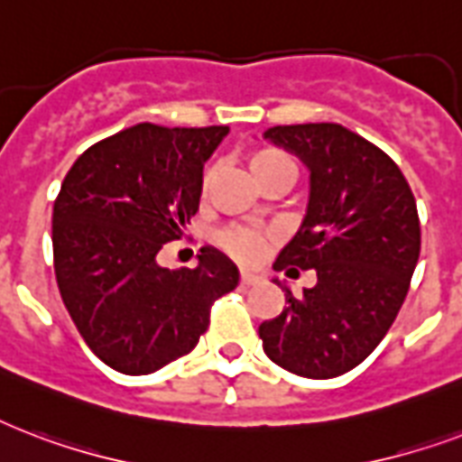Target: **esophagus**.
<instances>
[{
    "label": "esophagus",
    "mask_w": 462,
    "mask_h": 462,
    "mask_svg": "<svg viewBox=\"0 0 462 462\" xmlns=\"http://www.w3.org/2000/svg\"><path fill=\"white\" fill-rule=\"evenodd\" d=\"M257 282H260V277H257L255 272H248V270L241 272V284H257Z\"/></svg>",
    "instance_id": "esophagus-1"
}]
</instances>
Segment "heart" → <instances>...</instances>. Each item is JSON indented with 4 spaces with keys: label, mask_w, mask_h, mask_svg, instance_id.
I'll return each mask as SVG.
<instances>
[{
    "label": "heart",
    "mask_w": 462,
    "mask_h": 462,
    "mask_svg": "<svg viewBox=\"0 0 462 462\" xmlns=\"http://www.w3.org/2000/svg\"><path fill=\"white\" fill-rule=\"evenodd\" d=\"M248 168L257 185H260L270 175L280 173L284 168H294V163L280 149H260V152H253L248 156ZM209 180H212V171H205V175H202V195H207ZM219 245L226 250L228 255L238 257L243 263H255L257 257L264 253L267 238L260 231H253V228L231 226L219 234Z\"/></svg>",
    "instance_id": "heart-1"
}]
</instances>
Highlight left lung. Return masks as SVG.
<instances>
[{
    "mask_svg": "<svg viewBox=\"0 0 462 462\" xmlns=\"http://www.w3.org/2000/svg\"><path fill=\"white\" fill-rule=\"evenodd\" d=\"M310 168L309 212L274 270H316V287L260 325L264 354L303 378L359 366L398 318L420 260L417 202L398 163L337 123L264 132Z\"/></svg>",
    "mask_w": 462,
    "mask_h": 462,
    "instance_id": "8db88e82",
    "label": "left lung"
}]
</instances>
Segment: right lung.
Instances as JSON below:
<instances>
[{"label":"right lung","mask_w":462,"mask_h":462,"mask_svg":"<svg viewBox=\"0 0 462 462\" xmlns=\"http://www.w3.org/2000/svg\"><path fill=\"white\" fill-rule=\"evenodd\" d=\"M228 127L142 123L88 146L52 207L57 289L88 349L130 376L195 349L214 301L238 284L219 250L198 267L156 264L199 209L205 161Z\"/></svg>","instance_id":"obj_1"}]
</instances>
